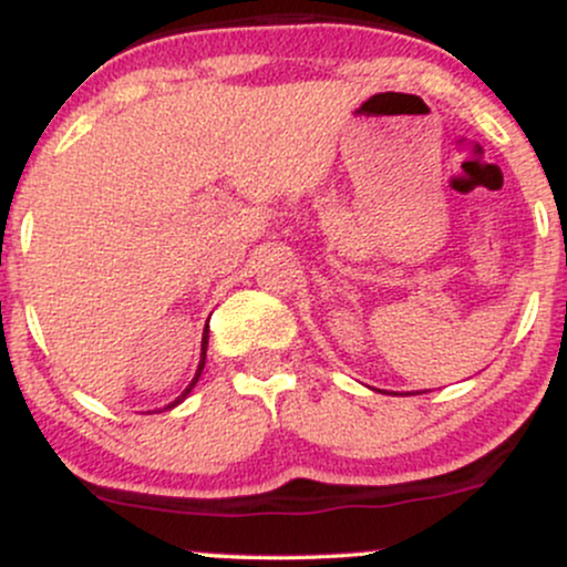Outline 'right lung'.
Returning a JSON list of instances; mask_svg holds the SVG:
<instances>
[{"label": "right lung", "instance_id": "add662e5", "mask_svg": "<svg viewBox=\"0 0 567 567\" xmlns=\"http://www.w3.org/2000/svg\"><path fill=\"white\" fill-rule=\"evenodd\" d=\"M207 333H210V330H207V328H205V333H202V349H199V365H197V373H194V379H192V383H188V386L184 389V392H181L178 396H175V400L171 402V405H165V410H173L175 405H181V402H184V400H186V396H188V394H192V389H194V386H197V381H199L202 370H205V357H207V338H210V336H207Z\"/></svg>", "mask_w": 567, "mask_h": 567}]
</instances>
